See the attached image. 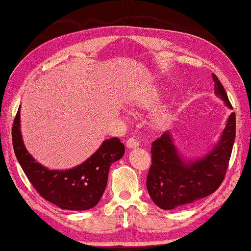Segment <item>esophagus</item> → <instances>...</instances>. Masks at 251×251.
Masks as SVG:
<instances>
[{"label":"esophagus","instance_id":"34e87169","mask_svg":"<svg viewBox=\"0 0 251 251\" xmlns=\"http://www.w3.org/2000/svg\"><path fill=\"white\" fill-rule=\"evenodd\" d=\"M126 146H127V148H129V149L138 148V146H139V141L136 140L135 138L127 139V141H126Z\"/></svg>","mask_w":251,"mask_h":251}]
</instances>
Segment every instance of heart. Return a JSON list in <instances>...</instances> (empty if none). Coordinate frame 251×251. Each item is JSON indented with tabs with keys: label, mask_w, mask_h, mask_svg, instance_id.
Here are the masks:
<instances>
[{
	"label": "heart",
	"mask_w": 251,
	"mask_h": 251,
	"mask_svg": "<svg viewBox=\"0 0 251 251\" xmlns=\"http://www.w3.org/2000/svg\"><path fill=\"white\" fill-rule=\"evenodd\" d=\"M139 103H140L141 106L150 107V106H152L153 103H155V98L153 96H146V97H143L142 99H140ZM155 121H156V124H157V125L163 124V122H164V116L162 115V113H159V115H157V117L155 118Z\"/></svg>",
	"instance_id": "1"
}]
</instances>
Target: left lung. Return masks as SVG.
<instances>
[{
  "label": "left lung",
  "mask_w": 251,
  "mask_h": 251,
  "mask_svg": "<svg viewBox=\"0 0 251 251\" xmlns=\"http://www.w3.org/2000/svg\"><path fill=\"white\" fill-rule=\"evenodd\" d=\"M212 77L215 94L231 108L220 79L215 74H212ZM235 135L236 116L231 112L219 143L200 159H184L175 146L169 131L155 140L151 148L152 165L146 179V188L155 204L163 210H173L216 191L224 180Z\"/></svg>",
  "instance_id": "1"
}]
</instances>
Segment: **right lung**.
Returning a JSON list of instances; mask_svg holds the SVG:
<instances>
[{
    "label": "right lung",
    "instance_id": "right-lung-1",
    "mask_svg": "<svg viewBox=\"0 0 251 251\" xmlns=\"http://www.w3.org/2000/svg\"><path fill=\"white\" fill-rule=\"evenodd\" d=\"M20 108L12 127L13 148L28 180L39 195L62 210L84 211L95 206L102 197L112 163L125 154L118 138L102 142L95 153L78 166L67 170H50L37 163L22 139Z\"/></svg>",
    "mask_w": 251,
    "mask_h": 251
}]
</instances>
